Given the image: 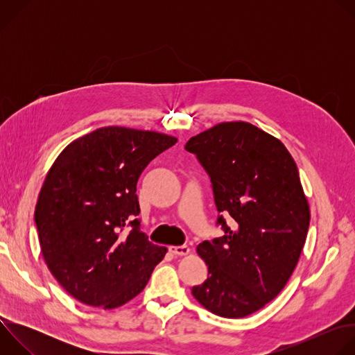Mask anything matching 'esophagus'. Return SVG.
<instances>
[{"label": "esophagus", "instance_id": "obj_1", "mask_svg": "<svg viewBox=\"0 0 355 355\" xmlns=\"http://www.w3.org/2000/svg\"><path fill=\"white\" fill-rule=\"evenodd\" d=\"M168 251L174 256H188L189 254V248L187 245H171Z\"/></svg>", "mask_w": 355, "mask_h": 355}]
</instances>
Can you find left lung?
Segmentation results:
<instances>
[{
	"mask_svg": "<svg viewBox=\"0 0 355 355\" xmlns=\"http://www.w3.org/2000/svg\"><path fill=\"white\" fill-rule=\"evenodd\" d=\"M185 148L211 177L225 230L198 244L208 279L192 295L218 316L245 318L284 289L306 241L311 211L297 167L279 139L241 121L218 123Z\"/></svg>",
	"mask_w": 355,
	"mask_h": 355,
	"instance_id": "obj_1",
	"label": "left lung"
}]
</instances>
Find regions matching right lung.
Instances as JSON below:
<instances>
[{
  "label": "right lung",
  "instance_id": "1",
  "mask_svg": "<svg viewBox=\"0 0 355 355\" xmlns=\"http://www.w3.org/2000/svg\"><path fill=\"white\" fill-rule=\"evenodd\" d=\"M175 143L159 132L99 128L71 141L50 167L35 209L42 256L81 303L125 305L164 259L167 248L140 230L136 185L147 164Z\"/></svg>",
  "mask_w": 355,
  "mask_h": 355
}]
</instances>
